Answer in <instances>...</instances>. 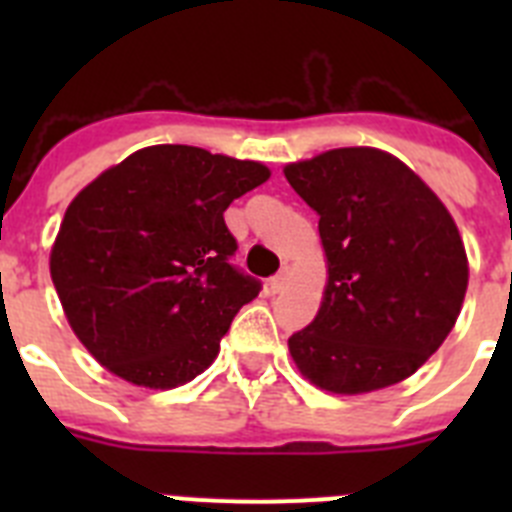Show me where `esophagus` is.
Segmentation results:
<instances>
[{
	"mask_svg": "<svg viewBox=\"0 0 512 512\" xmlns=\"http://www.w3.org/2000/svg\"><path fill=\"white\" fill-rule=\"evenodd\" d=\"M287 287V274H277V277L269 279V292L271 295H279L282 289Z\"/></svg>",
	"mask_w": 512,
	"mask_h": 512,
	"instance_id": "34e87169",
	"label": "esophagus"
}]
</instances>
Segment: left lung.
<instances>
[{"label": "left lung", "instance_id": "8db88e82", "mask_svg": "<svg viewBox=\"0 0 512 512\" xmlns=\"http://www.w3.org/2000/svg\"><path fill=\"white\" fill-rule=\"evenodd\" d=\"M318 212L328 264L323 302L289 338L302 377L333 395L408 379L456 325L469 284L467 248L438 194L379 148H333L284 166Z\"/></svg>", "mask_w": 512, "mask_h": 512}]
</instances>
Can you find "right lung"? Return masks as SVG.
I'll return each mask as SVG.
<instances>
[{
  "instance_id": "obj_1",
  "label": "right lung",
  "mask_w": 512,
  "mask_h": 512,
  "mask_svg": "<svg viewBox=\"0 0 512 512\" xmlns=\"http://www.w3.org/2000/svg\"><path fill=\"white\" fill-rule=\"evenodd\" d=\"M271 176L194 146H148L76 194L51 248V279L84 348L115 377L174 390L217 359L261 284L230 266L223 212Z\"/></svg>"
}]
</instances>
